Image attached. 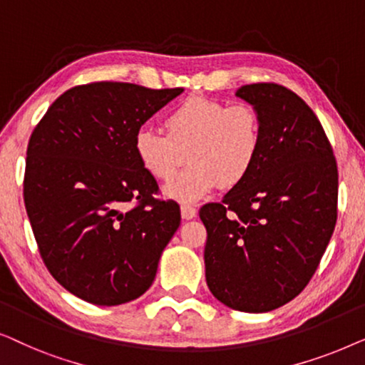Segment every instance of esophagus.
Segmentation results:
<instances>
[{
	"mask_svg": "<svg viewBox=\"0 0 365 365\" xmlns=\"http://www.w3.org/2000/svg\"><path fill=\"white\" fill-rule=\"evenodd\" d=\"M197 214V209L194 206H189V204H182L181 206V216L182 219H194Z\"/></svg>",
	"mask_w": 365,
	"mask_h": 365,
	"instance_id": "1",
	"label": "esophagus"
}]
</instances>
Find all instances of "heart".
I'll return each instance as SVG.
<instances>
[{
  "label": "heart",
  "mask_w": 365,
  "mask_h": 365,
  "mask_svg": "<svg viewBox=\"0 0 365 365\" xmlns=\"http://www.w3.org/2000/svg\"><path fill=\"white\" fill-rule=\"evenodd\" d=\"M166 134L141 128L134 151L141 166L156 179L173 178L186 161V171L164 186L168 197L194 202L219 182L232 187L247 178L262 144L261 119L247 103L226 104L191 98L164 118Z\"/></svg>",
  "instance_id": "obj_1"
}]
</instances>
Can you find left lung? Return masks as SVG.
Here are the masks:
<instances>
[{"label": "left lung", "mask_w": 365, "mask_h": 365, "mask_svg": "<svg viewBox=\"0 0 365 365\" xmlns=\"http://www.w3.org/2000/svg\"><path fill=\"white\" fill-rule=\"evenodd\" d=\"M236 96L257 111L262 144L247 178L199 211L206 282L224 306L269 312L301 294L326 252L337 221V164L296 93L257 83Z\"/></svg>", "instance_id": "1"}]
</instances>
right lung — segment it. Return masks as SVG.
<instances>
[{
  "label": "right lung",
  "mask_w": 365,
  "mask_h": 365,
  "mask_svg": "<svg viewBox=\"0 0 365 365\" xmlns=\"http://www.w3.org/2000/svg\"><path fill=\"white\" fill-rule=\"evenodd\" d=\"M182 91L83 84L61 94L29 138L23 192L39 254L83 301L119 306L156 277L181 211L153 197L158 182L139 163L134 138Z\"/></svg>",
  "instance_id": "obj_1"
}]
</instances>
